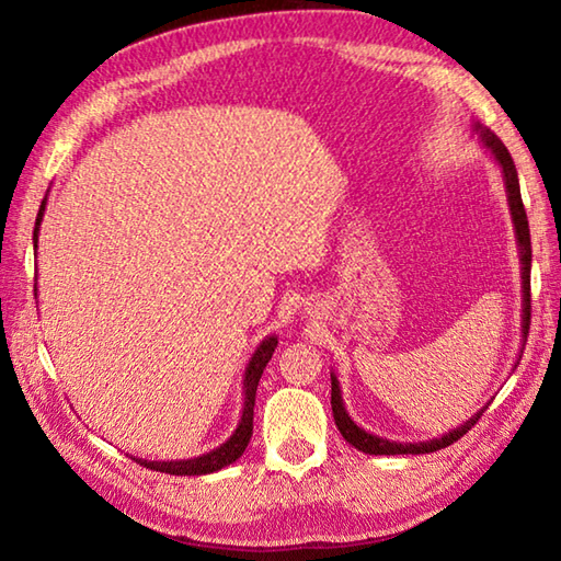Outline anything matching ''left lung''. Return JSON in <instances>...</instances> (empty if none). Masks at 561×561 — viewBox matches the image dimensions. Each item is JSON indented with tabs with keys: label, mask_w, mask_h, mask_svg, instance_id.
Instances as JSON below:
<instances>
[{
	"label": "left lung",
	"mask_w": 561,
	"mask_h": 561,
	"mask_svg": "<svg viewBox=\"0 0 561 561\" xmlns=\"http://www.w3.org/2000/svg\"><path fill=\"white\" fill-rule=\"evenodd\" d=\"M472 130L478 133L480 144L485 146L492 160L500 165L502 170V180H505V193H507V205H510V215H512V225H515V237H517V250H519V264H522V344L527 341L529 334V270H531V242H529V225H527V213L525 205H522V195H519V180H517V168L512 163V156L507 153V148L502 140L492 133L490 128L474 123ZM522 358V356H519ZM519 364V360H517ZM331 411H334V421L339 433L344 435V440L348 445H354L356 450L368 453V455H423V453H435L440 448H448L455 440H460L465 433H468L474 423L480 421V415L485 413V408H480L470 421H465L458 428L448 431L440 438L433 440H421V443H398V440H386L378 438L374 433H366L364 428L351 421V415L346 413L344 398H341V386L336 374H331Z\"/></svg>",
	"instance_id": "left-lung-1"
}]
</instances>
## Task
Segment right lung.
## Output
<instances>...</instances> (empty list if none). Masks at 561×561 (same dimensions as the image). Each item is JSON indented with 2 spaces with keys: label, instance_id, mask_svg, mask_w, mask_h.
Returning <instances> with one entry per match:
<instances>
[{
  "label": "right lung",
  "instance_id": "add662e5",
  "mask_svg": "<svg viewBox=\"0 0 561 561\" xmlns=\"http://www.w3.org/2000/svg\"><path fill=\"white\" fill-rule=\"evenodd\" d=\"M44 210H46V197L42 201L39 207V215H36V225H34V250L39 247V225L44 220ZM36 294V287H34ZM274 348H277V336H267L262 339V344L254 348V354L250 358V364L244 368V405H242V415H240V423H237L234 433L227 438L220 448H215L205 455H197V458H190V460H140V458H133L136 462L144 465V468H150L156 472H168V474H210L227 468V465H232L240 455L244 453L247 443L252 438V417H254V396H257V383L262 378L264 366L270 364V358L274 354Z\"/></svg>",
  "mask_w": 561,
  "mask_h": 561
}]
</instances>
